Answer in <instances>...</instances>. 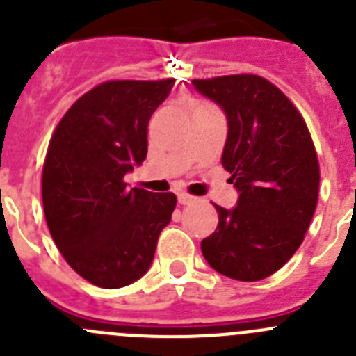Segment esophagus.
I'll return each instance as SVG.
<instances>
[{
    "label": "esophagus",
    "mask_w": 356,
    "mask_h": 356,
    "mask_svg": "<svg viewBox=\"0 0 356 356\" xmlns=\"http://www.w3.org/2000/svg\"><path fill=\"white\" fill-rule=\"evenodd\" d=\"M193 201H194V197L188 196V194H185V193L178 194V203H180V205H188V203H193Z\"/></svg>",
    "instance_id": "34e87169"
}]
</instances>
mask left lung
<instances>
[{
    "mask_svg": "<svg viewBox=\"0 0 356 356\" xmlns=\"http://www.w3.org/2000/svg\"><path fill=\"white\" fill-rule=\"evenodd\" d=\"M228 121L222 168L237 188L234 209L216 205L219 225L201 241L217 273L259 282L301 246L319 196V162L301 114L282 90L257 74L193 80Z\"/></svg>",
    "mask_w": 356,
    "mask_h": 356,
    "instance_id": "obj_1",
    "label": "left lung"
}]
</instances>
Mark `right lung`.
Returning a JSON list of instances; mask_svg holds the SVG:
<instances>
[{"mask_svg":"<svg viewBox=\"0 0 356 356\" xmlns=\"http://www.w3.org/2000/svg\"><path fill=\"white\" fill-rule=\"evenodd\" d=\"M175 80H114L78 99L58 122L42 169L49 234L87 282L119 289L144 276L176 207L172 193L128 188L147 155V122Z\"/></svg>","mask_w":356,"mask_h":356,"instance_id":"add662e5","label":"right lung"}]
</instances>
